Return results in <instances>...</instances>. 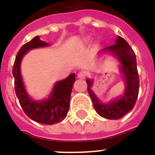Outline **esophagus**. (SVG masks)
<instances>
[{
    "label": "esophagus",
    "mask_w": 155,
    "mask_h": 155,
    "mask_svg": "<svg viewBox=\"0 0 155 155\" xmlns=\"http://www.w3.org/2000/svg\"><path fill=\"white\" fill-rule=\"evenodd\" d=\"M85 77H86V73L83 71H80V72L78 74V78L84 79V78H85Z\"/></svg>",
    "instance_id": "1"
}]
</instances>
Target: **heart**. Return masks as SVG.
<instances>
[{"label": "heart", "mask_w": 155, "mask_h": 155, "mask_svg": "<svg viewBox=\"0 0 155 155\" xmlns=\"http://www.w3.org/2000/svg\"><path fill=\"white\" fill-rule=\"evenodd\" d=\"M88 39H88V38H86V39H84V40L82 41V42H83V44H84V45L87 44V42H88Z\"/></svg>", "instance_id": "b5f03b06"}]
</instances>
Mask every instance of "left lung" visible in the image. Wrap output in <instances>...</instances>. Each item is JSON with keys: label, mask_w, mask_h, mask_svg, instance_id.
<instances>
[{"label": "left lung", "mask_w": 155, "mask_h": 155, "mask_svg": "<svg viewBox=\"0 0 155 155\" xmlns=\"http://www.w3.org/2000/svg\"><path fill=\"white\" fill-rule=\"evenodd\" d=\"M106 54L112 55L120 63L119 70L125 84L124 91L109 102H103L92 90L94 79L87 78V91L93 106L100 116L108 120H119L132 110L138 96L139 76L136 55L127 41L119 35L115 40V44L104 48L99 52L98 57L100 58Z\"/></svg>", "instance_id": "8db88e82"}]
</instances>
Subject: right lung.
I'll use <instances>...</instances> for the list:
<instances>
[{
    "label": "right lung",
    "instance_id": "obj_1",
    "mask_svg": "<svg viewBox=\"0 0 155 155\" xmlns=\"http://www.w3.org/2000/svg\"><path fill=\"white\" fill-rule=\"evenodd\" d=\"M50 46L48 42L40 40L39 35L34 37L19 50L13 67L15 93L21 108L31 120L45 125L58 124L66 118L69 111L71 91L75 82V74H71L64 80L56 82L47 98L35 100L30 96L21 73L22 59L30 50Z\"/></svg>",
    "mask_w": 155,
    "mask_h": 155
}]
</instances>
